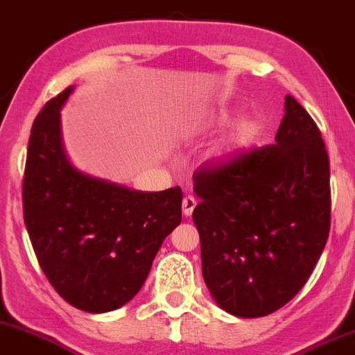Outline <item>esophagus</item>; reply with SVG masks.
Segmentation results:
<instances>
[{
	"label": "esophagus",
	"instance_id": "1",
	"mask_svg": "<svg viewBox=\"0 0 355 355\" xmlns=\"http://www.w3.org/2000/svg\"><path fill=\"white\" fill-rule=\"evenodd\" d=\"M196 198L193 196H186L184 200H182V213H184V216H191L193 209L196 208Z\"/></svg>",
	"mask_w": 355,
	"mask_h": 355
}]
</instances>
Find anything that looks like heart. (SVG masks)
Listing matches in <instances>:
<instances>
[{"instance_id":"heart-1","label":"heart","mask_w":355,"mask_h":355,"mask_svg":"<svg viewBox=\"0 0 355 355\" xmlns=\"http://www.w3.org/2000/svg\"><path fill=\"white\" fill-rule=\"evenodd\" d=\"M232 120V113L227 112V110H222V112L215 113L211 118H209V123L211 125H225ZM259 133V123L250 116L239 118L234 123V127L230 128V132L225 137L222 147H220L218 157L220 159H228L232 155L239 154V152L245 150L247 147L252 146Z\"/></svg>"}]
</instances>
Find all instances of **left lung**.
I'll return each mask as SVG.
<instances>
[{"instance_id": "8db88e82", "label": "left lung", "mask_w": 355, "mask_h": 355, "mask_svg": "<svg viewBox=\"0 0 355 355\" xmlns=\"http://www.w3.org/2000/svg\"><path fill=\"white\" fill-rule=\"evenodd\" d=\"M276 144L194 178L201 268L213 300L240 318L279 310L313 272L330 232V162L291 94Z\"/></svg>"}]
</instances>
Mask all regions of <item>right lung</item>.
Instances as JSON below:
<instances>
[{
	"mask_svg": "<svg viewBox=\"0 0 355 355\" xmlns=\"http://www.w3.org/2000/svg\"><path fill=\"white\" fill-rule=\"evenodd\" d=\"M72 89L52 98L33 121L24 218L55 291L79 310L105 313L146 283L164 239L181 223L182 191H137L76 169L60 139V108Z\"/></svg>",
	"mask_w": 355,
	"mask_h": 355,
	"instance_id": "1",
	"label": "right lung"
}]
</instances>
